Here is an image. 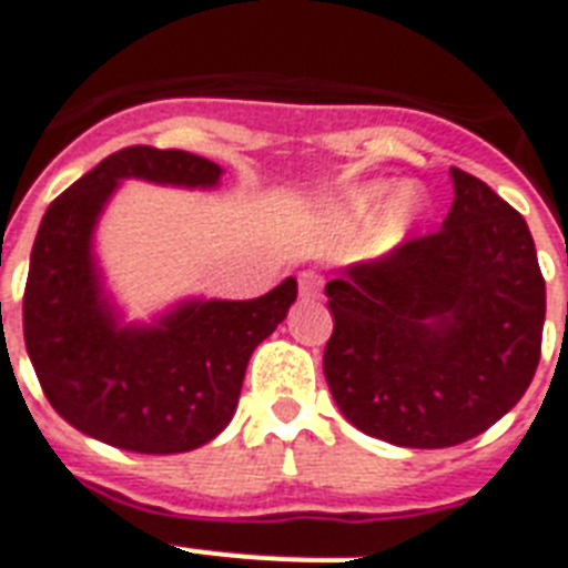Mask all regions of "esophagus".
<instances>
[{
    "label": "esophagus",
    "instance_id": "1",
    "mask_svg": "<svg viewBox=\"0 0 568 568\" xmlns=\"http://www.w3.org/2000/svg\"><path fill=\"white\" fill-rule=\"evenodd\" d=\"M300 297H317V292H321V276L315 274V271H303L300 274Z\"/></svg>",
    "mask_w": 568,
    "mask_h": 568
}]
</instances>
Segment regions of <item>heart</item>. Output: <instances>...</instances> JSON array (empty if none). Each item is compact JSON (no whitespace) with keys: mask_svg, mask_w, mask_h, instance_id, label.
I'll use <instances>...</instances> for the list:
<instances>
[{"mask_svg":"<svg viewBox=\"0 0 568 568\" xmlns=\"http://www.w3.org/2000/svg\"><path fill=\"white\" fill-rule=\"evenodd\" d=\"M396 196L400 197V201L396 202V212H399V215H414L417 204H414V197L408 195L405 189L388 186V183H376V186L362 189V192H356V195L349 197L347 210L341 212V221H344V224H358V221L373 219L382 206L390 204Z\"/></svg>","mask_w":568,"mask_h":568,"instance_id":"heart-1","label":"heart"}]
</instances>
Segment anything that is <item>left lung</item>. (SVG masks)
Instances as JSON below:
<instances>
[{
    "instance_id": "1",
    "label": "left lung",
    "mask_w": 568,
    "mask_h": 568,
    "mask_svg": "<svg viewBox=\"0 0 568 568\" xmlns=\"http://www.w3.org/2000/svg\"><path fill=\"white\" fill-rule=\"evenodd\" d=\"M449 174L444 227L326 283L332 399L358 432L408 449L487 432L523 399L542 344L531 230L484 180Z\"/></svg>"
}]
</instances>
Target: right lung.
Masks as SVG:
<instances>
[{"label":"right lung","instance_id":"add662e5","mask_svg":"<svg viewBox=\"0 0 568 568\" xmlns=\"http://www.w3.org/2000/svg\"><path fill=\"white\" fill-rule=\"evenodd\" d=\"M128 178L212 189L221 165L131 145L75 180L37 230L22 332L45 399L69 426L119 449L174 455L227 428L253 349L285 321L297 280L256 300H183L154 324H124L104 292L92 233Z\"/></svg>","mask_w":568,"mask_h":568}]
</instances>
